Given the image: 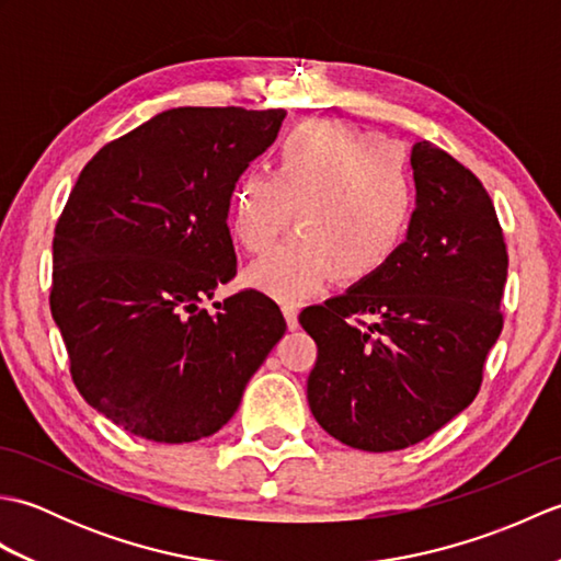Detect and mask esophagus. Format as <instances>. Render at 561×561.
<instances>
[{
  "instance_id": "obj_1",
  "label": "esophagus",
  "mask_w": 561,
  "mask_h": 561,
  "mask_svg": "<svg viewBox=\"0 0 561 561\" xmlns=\"http://www.w3.org/2000/svg\"><path fill=\"white\" fill-rule=\"evenodd\" d=\"M282 313H284V318H287V325H289V330H296V328H299V306H294V304H284V306H282Z\"/></svg>"
}]
</instances>
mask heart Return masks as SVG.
I'll return each mask as SVG.
<instances>
[{
    "label": "heart",
    "instance_id": "heart-1",
    "mask_svg": "<svg viewBox=\"0 0 561 561\" xmlns=\"http://www.w3.org/2000/svg\"><path fill=\"white\" fill-rule=\"evenodd\" d=\"M416 183L408 157L383 137L337 121H311L282 139L274 173L245 171L233 183L229 224L250 253L291 241L245 270L250 287L299 301L335 277L356 287L383 272L414 221Z\"/></svg>",
    "mask_w": 561,
    "mask_h": 561
}]
</instances>
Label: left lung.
Here are the masks:
<instances>
[{
	"label": "left lung",
	"mask_w": 561,
	"mask_h": 561,
	"mask_svg": "<svg viewBox=\"0 0 561 561\" xmlns=\"http://www.w3.org/2000/svg\"><path fill=\"white\" fill-rule=\"evenodd\" d=\"M408 241L374 279L299 323L318 344L308 404L330 436L368 453L420 444L478 396L496 344L508 255L484 185L416 141Z\"/></svg>",
	"instance_id": "obj_1"
}]
</instances>
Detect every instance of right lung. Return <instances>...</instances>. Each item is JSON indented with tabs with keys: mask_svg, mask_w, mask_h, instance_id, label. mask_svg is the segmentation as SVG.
Segmentation results:
<instances>
[{
	"mask_svg": "<svg viewBox=\"0 0 561 561\" xmlns=\"http://www.w3.org/2000/svg\"><path fill=\"white\" fill-rule=\"evenodd\" d=\"M287 111L171 108L105 145L53 238L50 311L81 398L125 432L190 444L231 420L287 330L260 291L233 294L229 199Z\"/></svg>",
	"mask_w": 561,
	"mask_h": 561,
	"instance_id": "obj_1",
	"label": "right lung"
}]
</instances>
